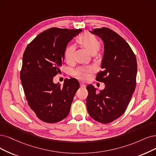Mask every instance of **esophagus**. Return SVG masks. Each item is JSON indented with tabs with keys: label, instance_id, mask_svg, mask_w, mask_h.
Instances as JSON below:
<instances>
[{
	"label": "esophagus",
	"instance_id": "34e87169",
	"mask_svg": "<svg viewBox=\"0 0 156 156\" xmlns=\"http://www.w3.org/2000/svg\"><path fill=\"white\" fill-rule=\"evenodd\" d=\"M80 87H82V88H85V85H84V84H83V83H81V84H80Z\"/></svg>",
	"mask_w": 156,
	"mask_h": 156
}]
</instances>
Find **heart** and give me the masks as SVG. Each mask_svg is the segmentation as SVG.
<instances>
[{"label":"heart","mask_w":156,"mask_h":156,"mask_svg":"<svg viewBox=\"0 0 156 156\" xmlns=\"http://www.w3.org/2000/svg\"><path fill=\"white\" fill-rule=\"evenodd\" d=\"M76 42L85 49L91 55H95L99 51L101 44L97 38L90 33H85L79 36L76 39ZM75 48L73 45H69L66 48L64 52L65 60L68 63H71L73 61ZM95 69L93 67H81L75 71L74 74L80 80H86L90 76V73H93Z\"/></svg>","instance_id":"heart-1"}]
</instances>
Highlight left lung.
Returning a JSON list of instances; mask_svg holds the SVG:
<instances>
[{
    "label": "left lung",
    "instance_id": "obj_1",
    "mask_svg": "<svg viewBox=\"0 0 156 156\" xmlns=\"http://www.w3.org/2000/svg\"><path fill=\"white\" fill-rule=\"evenodd\" d=\"M93 34L104 42L103 70L96 80L105 83V89L96 93L87 86V108L90 116L101 123H108L125 112L136 85V58L129 44L108 27L94 29Z\"/></svg>",
    "mask_w": 156,
    "mask_h": 156
}]
</instances>
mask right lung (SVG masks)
I'll return each mask as SVG.
<instances>
[{
	"mask_svg": "<svg viewBox=\"0 0 156 156\" xmlns=\"http://www.w3.org/2000/svg\"><path fill=\"white\" fill-rule=\"evenodd\" d=\"M82 30L51 27L40 33L28 44L23 55L20 77L28 105L37 116L54 123L66 118L70 111L80 83L75 78L55 84L60 73L67 44Z\"/></svg>",
	"mask_w": 156,
	"mask_h": 156,
	"instance_id": "1",
	"label": "right lung"
}]
</instances>
